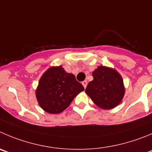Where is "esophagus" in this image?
Here are the masks:
<instances>
[{
	"label": "esophagus",
	"mask_w": 152,
	"mask_h": 152,
	"mask_svg": "<svg viewBox=\"0 0 152 152\" xmlns=\"http://www.w3.org/2000/svg\"><path fill=\"white\" fill-rule=\"evenodd\" d=\"M82 84H83V86H84V88H86V86H87V85H88L87 81H83V83H82Z\"/></svg>",
	"instance_id": "1"
}]
</instances>
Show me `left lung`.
Instances as JSON below:
<instances>
[{
    "mask_svg": "<svg viewBox=\"0 0 152 152\" xmlns=\"http://www.w3.org/2000/svg\"><path fill=\"white\" fill-rule=\"evenodd\" d=\"M94 79L88 84L86 92L100 108L109 110L121 103L124 94L123 80L111 68L99 66L92 73Z\"/></svg>",
    "mask_w": 152,
    "mask_h": 152,
    "instance_id": "1",
    "label": "left lung"
}]
</instances>
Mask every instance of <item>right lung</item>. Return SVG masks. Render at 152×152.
Returning a JSON list of instances; mask_svg holds the SVG:
<instances>
[{
	"instance_id": "add662e5",
	"label": "right lung",
	"mask_w": 152,
	"mask_h": 152,
	"mask_svg": "<svg viewBox=\"0 0 152 152\" xmlns=\"http://www.w3.org/2000/svg\"><path fill=\"white\" fill-rule=\"evenodd\" d=\"M84 87L61 66L51 67L39 79L36 96L41 108L49 113L63 112Z\"/></svg>"
}]
</instances>
